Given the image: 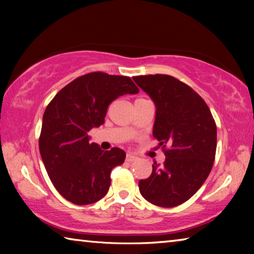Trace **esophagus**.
<instances>
[{
	"instance_id": "obj_1",
	"label": "esophagus",
	"mask_w": 254,
	"mask_h": 254,
	"mask_svg": "<svg viewBox=\"0 0 254 254\" xmlns=\"http://www.w3.org/2000/svg\"><path fill=\"white\" fill-rule=\"evenodd\" d=\"M126 159H127V162H133V161H135V160H136L137 157H136V156H134V154H132V153H127Z\"/></svg>"
}]
</instances>
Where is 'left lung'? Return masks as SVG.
Instances as JSON below:
<instances>
[{
  "label": "left lung",
  "instance_id": "obj_1",
  "mask_svg": "<svg viewBox=\"0 0 254 254\" xmlns=\"http://www.w3.org/2000/svg\"><path fill=\"white\" fill-rule=\"evenodd\" d=\"M133 80L156 105L152 134L166 156L163 165L153 162L150 177L140 180V192L153 205L175 207L207 179L216 152V124L203 98L175 77L157 74Z\"/></svg>",
  "mask_w": 254,
  "mask_h": 254
}]
</instances>
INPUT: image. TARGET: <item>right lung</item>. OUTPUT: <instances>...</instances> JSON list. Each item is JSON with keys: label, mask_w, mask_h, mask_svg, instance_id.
Listing matches in <instances>:
<instances>
[{"label": "right lung", "mask_w": 254, "mask_h": 254, "mask_svg": "<svg viewBox=\"0 0 254 254\" xmlns=\"http://www.w3.org/2000/svg\"><path fill=\"white\" fill-rule=\"evenodd\" d=\"M139 93L130 77L94 71L56 94L42 118L39 150L51 183L76 205L96 203L109 191L111 171L124 162L120 148L104 151L89 143L88 132L104 123L107 107L119 96Z\"/></svg>", "instance_id": "1"}]
</instances>
